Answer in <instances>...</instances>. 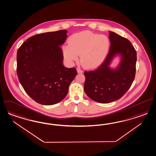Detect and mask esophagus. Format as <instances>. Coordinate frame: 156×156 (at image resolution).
Returning <instances> with one entry per match:
<instances>
[{"label": "esophagus", "mask_w": 156, "mask_h": 156, "mask_svg": "<svg viewBox=\"0 0 156 156\" xmlns=\"http://www.w3.org/2000/svg\"><path fill=\"white\" fill-rule=\"evenodd\" d=\"M77 72L78 73H83V70H82L81 69H80V68H77Z\"/></svg>", "instance_id": "1"}]
</instances>
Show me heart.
Instances as JSON below:
<instances>
[{
  "label": "heart",
  "mask_w": 156,
  "mask_h": 156,
  "mask_svg": "<svg viewBox=\"0 0 156 156\" xmlns=\"http://www.w3.org/2000/svg\"><path fill=\"white\" fill-rule=\"evenodd\" d=\"M69 44L62 47L66 62L73 65L80 55L81 64L92 69L101 65L109 52L110 42L105 35H98L88 31L74 34L68 41Z\"/></svg>",
  "instance_id": "obj_1"
}]
</instances>
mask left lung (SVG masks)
<instances>
[{
  "instance_id": "left-lung-1",
  "label": "left lung",
  "mask_w": 156,
  "mask_h": 156,
  "mask_svg": "<svg viewBox=\"0 0 156 156\" xmlns=\"http://www.w3.org/2000/svg\"><path fill=\"white\" fill-rule=\"evenodd\" d=\"M110 47L102 64L97 69L85 71L84 90L95 102L108 104L121 98L132 84L136 75L137 52L126 38L109 31ZM121 57L119 65L115 69L109 67L113 58Z\"/></svg>"
}]
</instances>
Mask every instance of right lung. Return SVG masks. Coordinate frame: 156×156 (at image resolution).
Here are the masks:
<instances>
[{
    "instance_id": "obj_1",
    "label": "right lung",
    "mask_w": 156,
    "mask_h": 156,
    "mask_svg": "<svg viewBox=\"0 0 156 156\" xmlns=\"http://www.w3.org/2000/svg\"><path fill=\"white\" fill-rule=\"evenodd\" d=\"M67 31L62 30L28 38L17 51L16 72L26 93L35 102L52 105L65 98L77 75L63 66L61 46Z\"/></svg>"
}]
</instances>
